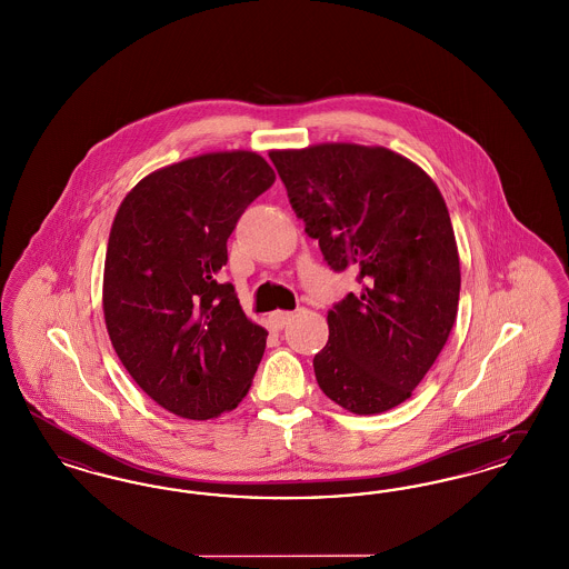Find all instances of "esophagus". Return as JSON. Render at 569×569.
<instances>
[{"label":"esophagus","instance_id":"1","mask_svg":"<svg viewBox=\"0 0 569 569\" xmlns=\"http://www.w3.org/2000/svg\"><path fill=\"white\" fill-rule=\"evenodd\" d=\"M292 318H295L292 311H272L269 316V322H271L272 328H283Z\"/></svg>","mask_w":569,"mask_h":569}]
</instances>
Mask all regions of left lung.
<instances>
[{
    "label": "left lung",
    "instance_id": "8db88e82",
    "mask_svg": "<svg viewBox=\"0 0 569 569\" xmlns=\"http://www.w3.org/2000/svg\"><path fill=\"white\" fill-rule=\"evenodd\" d=\"M269 156L328 267L352 269L362 286L328 311V343L313 358L322 392L360 416L401 406L459 309V251L441 193L383 147L328 142Z\"/></svg>",
    "mask_w": 569,
    "mask_h": 569
}]
</instances>
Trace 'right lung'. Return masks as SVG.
<instances>
[{
  "instance_id": "1",
  "label": "right lung",
  "mask_w": 569,
  "mask_h": 569,
  "mask_svg": "<svg viewBox=\"0 0 569 569\" xmlns=\"http://www.w3.org/2000/svg\"><path fill=\"white\" fill-rule=\"evenodd\" d=\"M274 183L253 151L166 166L130 191L110 228L104 320L136 383L163 409L209 420L241 403L267 348L232 283L228 239Z\"/></svg>"
}]
</instances>
